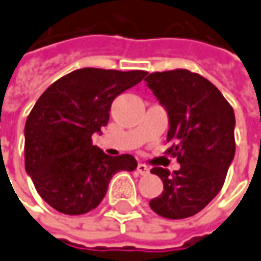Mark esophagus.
Masks as SVG:
<instances>
[{"label":"esophagus","instance_id":"1","mask_svg":"<svg viewBox=\"0 0 261 261\" xmlns=\"http://www.w3.org/2000/svg\"><path fill=\"white\" fill-rule=\"evenodd\" d=\"M136 171H138V174H139V175H146V174H149V168L146 167L145 164H138Z\"/></svg>","mask_w":261,"mask_h":261}]
</instances>
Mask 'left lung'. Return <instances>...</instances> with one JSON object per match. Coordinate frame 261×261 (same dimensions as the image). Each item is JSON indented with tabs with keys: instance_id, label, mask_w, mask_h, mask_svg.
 <instances>
[{
	"instance_id": "1",
	"label": "left lung",
	"mask_w": 261,
	"mask_h": 261,
	"mask_svg": "<svg viewBox=\"0 0 261 261\" xmlns=\"http://www.w3.org/2000/svg\"><path fill=\"white\" fill-rule=\"evenodd\" d=\"M145 82L167 110V141L172 143L168 152L181 164L172 174L152 168L164 191L149 205L161 217L187 218L223 188L236 153L234 110L211 82L188 70L151 73Z\"/></svg>"
}]
</instances>
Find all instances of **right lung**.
Wrapping results in <instances>:
<instances>
[{"label":"right lung","instance_id":"1","mask_svg":"<svg viewBox=\"0 0 261 261\" xmlns=\"http://www.w3.org/2000/svg\"><path fill=\"white\" fill-rule=\"evenodd\" d=\"M146 71L79 69L54 82L30 112L24 136L25 172L40 197L69 216L86 214L106 195L119 171H134L132 155L109 156L92 143L109 122L112 102Z\"/></svg>","mask_w":261,"mask_h":261}]
</instances>
